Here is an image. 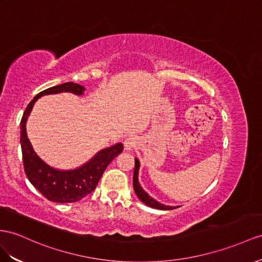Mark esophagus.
<instances>
[{
  "instance_id": "esophagus-1",
  "label": "esophagus",
  "mask_w": 262,
  "mask_h": 262,
  "mask_svg": "<svg viewBox=\"0 0 262 262\" xmlns=\"http://www.w3.org/2000/svg\"><path fill=\"white\" fill-rule=\"evenodd\" d=\"M135 144H136V142H135V139L134 138H132V137H129V138H127L126 140H125V143H124V146H125V148L126 149H132L134 146H135Z\"/></svg>"
}]
</instances>
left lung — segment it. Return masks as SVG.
Wrapping results in <instances>:
<instances>
[{"label": "left lung", "mask_w": 262, "mask_h": 262, "mask_svg": "<svg viewBox=\"0 0 262 262\" xmlns=\"http://www.w3.org/2000/svg\"><path fill=\"white\" fill-rule=\"evenodd\" d=\"M138 169H139V162L138 159L135 158V169H134V178H133V186H134V190H135L137 197L143 201V203L147 206H149L151 208H156V209H162V210H171L175 209V208L178 207H170V206H165L162 205L155 199H152L150 196H148V193H146L142 187H140L138 183Z\"/></svg>", "instance_id": "1"}]
</instances>
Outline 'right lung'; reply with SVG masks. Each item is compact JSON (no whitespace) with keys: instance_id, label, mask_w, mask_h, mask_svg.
I'll return each mask as SVG.
<instances>
[{"instance_id":"add662e5","label":"right lung","mask_w":262,"mask_h":262,"mask_svg":"<svg viewBox=\"0 0 262 262\" xmlns=\"http://www.w3.org/2000/svg\"><path fill=\"white\" fill-rule=\"evenodd\" d=\"M84 87L75 83H64L50 87L33 98L26 107L21 119V147L23 165L26 176L31 184L42 195L54 203H75L92 191L95 190L100 177L103 176L107 166L112 160L123 151V145L116 144L97 152L89 163L77 169L62 171L46 165L33 150L32 145L26 135V119L36 99L49 94L70 92L75 95H82Z\"/></svg>"}]
</instances>
